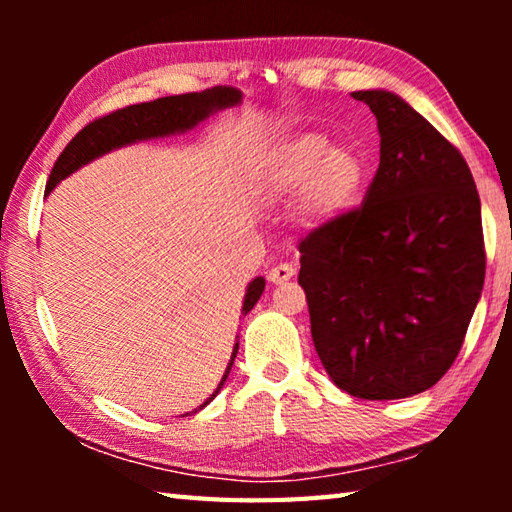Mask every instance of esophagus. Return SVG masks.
I'll list each match as a JSON object with an SVG mask.
<instances>
[{
	"mask_svg": "<svg viewBox=\"0 0 512 512\" xmlns=\"http://www.w3.org/2000/svg\"><path fill=\"white\" fill-rule=\"evenodd\" d=\"M296 275V268H293L291 264H277V266H273L271 271H268V282H273V284H284V282H289L291 277Z\"/></svg>",
	"mask_w": 512,
	"mask_h": 512,
	"instance_id": "34e87169",
	"label": "esophagus"
}]
</instances>
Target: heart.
<instances>
[{"label": "heart", "instance_id": "heart-1", "mask_svg": "<svg viewBox=\"0 0 512 512\" xmlns=\"http://www.w3.org/2000/svg\"><path fill=\"white\" fill-rule=\"evenodd\" d=\"M366 167L350 146H334L325 133L305 131L273 144L257 162L255 189L268 203L296 196L302 221L325 223L350 210Z\"/></svg>", "mask_w": 512, "mask_h": 512}]
</instances>
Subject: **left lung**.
<instances>
[{"instance_id":"obj_1","label":"left lung","mask_w":512,"mask_h":512,"mask_svg":"<svg viewBox=\"0 0 512 512\" xmlns=\"http://www.w3.org/2000/svg\"><path fill=\"white\" fill-rule=\"evenodd\" d=\"M381 135L363 203L300 241L311 339L361 400H402L452 368L485 277L481 201L461 151L386 90L352 92Z\"/></svg>"}]
</instances>
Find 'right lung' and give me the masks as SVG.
<instances>
[{
	"label": "right lung",
	"mask_w": 512,
	"mask_h": 512,
	"mask_svg": "<svg viewBox=\"0 0 512 512\" xmlns=\"http://www.w3.org/2000/svg\"><path fill=\"white\" fill-rule=\"evenodd\" d=\"M239 99L241 97L237 90L212 88L205 92L173 94V97H162L149 103H135V106H126L121 110L110 112V115L94 119L88 126L81 128V131L72 137V142L65 146L63 153L58 155L54 169L49 173L45 194H49L60 180L69 176V173L83 167V164H88L90 160L99 158V155L117 149V146L131 144L135 140H146V137H160V135L187 131V128H194L198 121L210 117L214 110L235 106V103H239ZM264 284H266L264 277H255V280L250 282V287L246 291L244 309H241L244 314H248V311L257 305V300L264 291ZM237 350H239V341L235 343V350H232V357H230L228 368H225L221 384L216 386V391L212 393L210 400L201 404V409L210 404L216 397V393L221 391L223 381L228 379L232 363H235Z\"/></svg>",
	"instance_id": "1"
}]
</instances>
